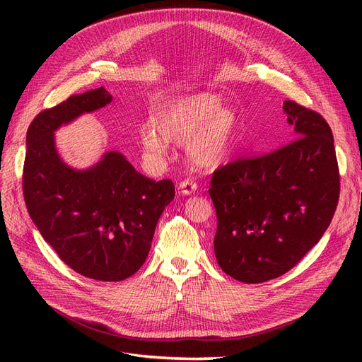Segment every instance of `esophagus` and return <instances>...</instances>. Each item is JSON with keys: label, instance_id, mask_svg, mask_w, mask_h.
Here are the masks:
<instances>
[{"label": "esophagus", "instance_id": "esophagus-1", "mask_svg": "<svg viewBox=\"0 0 362 362\" xmlns=\"http://www.w3.org/2000/svg\"><path fill=\"white\" fill-rule=\"evenodd\" d=\"M179 189H180V192L183 195H192V194H195V191L198 189V185L192 179H186V180L180 182Z\"/></svg>", "mask_w": 362, "mask_h": 362}]
</instances>
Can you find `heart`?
<instances>
[{"label":"heart","instance_id":"heart-1","mask_svg":"<svg viewBox=\"0 0 362 362\" xmlns=\"http://www.w3.org/2000/svg\"><path fill=\"white\" fill-rule=\"evenodd\" d=\"M213 92H198L161 104L139 135L149 160L164 157L168 142L185 141L187 160L199 168H214L230 156L239 117Z\"/></svg>","mask_w":362,"mask_h":362}]
</instances>
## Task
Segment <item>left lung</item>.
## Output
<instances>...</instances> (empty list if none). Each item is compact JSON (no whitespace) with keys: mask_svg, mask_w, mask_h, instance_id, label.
Segmentation results:
<instances>
[{"mask_svg":"<svg viewBox=\"0 0 362 362\" xmlns=\"http://www.w3.org/2000/svg\"><path fill=\"white\" fill-rule=\"evenodd\" d=\"M283 110L295 139L217 168L208 189L217 214V262L243 283H262L293 269L325 235L339 201L330 126L295 101H284Z\"/></svg>","mask_w":362,"mask_h":362,"instance_id":"obj_1","label":"left lung"}]
</instances>
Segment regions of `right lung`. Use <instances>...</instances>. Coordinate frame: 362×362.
<instances>
[{
	"label": "right lung",
	"mask_w": 362,
	"mask_h": 362,
	"mask_svg": "<svg viewBox=\"0 0 362 362\" xmlns=\"http://www.w3.org/2000/svg\"><path fill=\"white\" fill-rule=\"evenodd\" d=\"M111 100L101 86L41 111L26 133L23 165V197L37 230L70 269L101 281L124 280L142 267L175 198L173 182L145 177L120 152L81 171L57 154L54 132Z\"/></svg>",
	"instance_id": "add662e5"
}]
</instances>
